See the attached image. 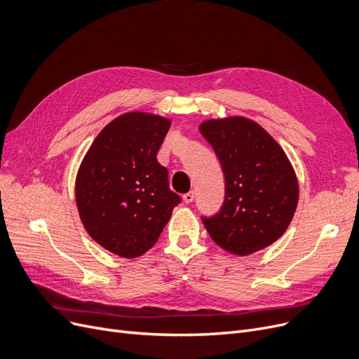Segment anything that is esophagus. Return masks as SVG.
Masks as SVG:
<instances>
[{
    "label": "esophagus",
    "mask_w": 359,
    "mask_h": 359,
    "mask_svg": "<svg viewBox=\"0 0 359 359\" xmlns=\"http://www.w3.org/2000/svg\"><path fill=\"white\" fill-rule=\"evenodd\" d=\"M182 200H184L185 204H190V203L194 200V191H190V193L184 194V196H182Z\"/></svg>",
    "instance_id": "esophagus-1"
}]
</instances>
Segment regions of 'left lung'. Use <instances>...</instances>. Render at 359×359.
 <instances>
[{"label": "left lung", "mask_w": 359, "mask_h": 359, "mask_svg": "<svg viewBox=\"0 0 359 359\" xmlns=\"http://www.w3.org/2000/svg\"><path fill=\"white\" fill-rule=\"evenodd\" d=\"M200 133L215 149L225 175V201L203 225L222 250L257 252L285 233L295 215L299 185L280 144L250 118L206 119Z\"/></svg>", "instance_id": "left-lung-1"}]
</instances>
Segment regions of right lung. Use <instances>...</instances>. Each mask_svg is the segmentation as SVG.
Instances as JSON below:
<instances>
[{
  "instance_id": "right-lung-1",
  "label": "right lung",
  "mask_w": 359,
  "mask_h": 359,
  "mask_svg": "<svg viewBox=\"0 0 359 359\" xmlns=\"http://www.w3.org/2000/svg\"><path fill=\"white\" fill-rule=\"evenodd\" d=\"M169 127L166 116L126 112L96 135L79 166L74 194L81 224L119 257H139L155 245L181 201L156 159Z\"/></svg>"
}]
</instances>
